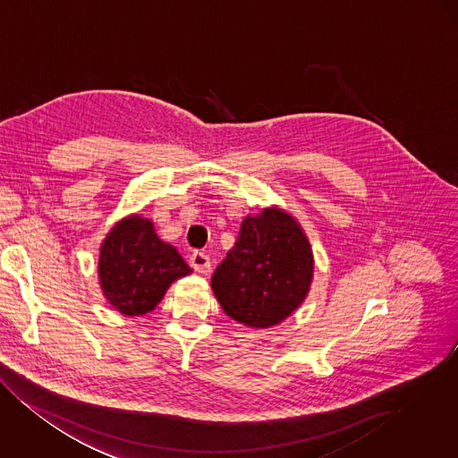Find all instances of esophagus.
<instances>
[{
    "label": "esophagus",
    "mask_w": 458,
    "mask_h": 458,
    "mask_svg": "<svg viewBox=\"0 0 458 458\" xmlns=\"http://www.w3.org/2000/svg\"><path fill=\"white\" fill-rule=\"evenodd\" d=\"M190 265L193 267L195 272L199 274H209L211 270V259L206 252H199L195 250L191 256H190Z\"/></svg>",
    "instance_id": "esophagus-1"
}]
</instances>
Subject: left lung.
I'll use <instances>...</instances> for the list:
<instances>
[{"instance_id":"left-lung-1","label":"left lung","mask_w":458,"mask_h":458,"mask_svg":"<svg viewBox=\"0 0 458 458\" xmlns=\"http://www.w3.org/2000/svg\"><path fill=\"white\" fill-rule=\"evenodd\" d=\"M314 279V252L298 219L277 206L247 214L211 287L225 314L265 329L305 301Z\"/></svg>"}]
</instances>
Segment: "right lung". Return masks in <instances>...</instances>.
<instances>
[{"mask_svg": "<svg viewBox=\"0 0 458 458\" xmlns=\"http://www.w3.org/2000/svg\"><path fill=\"white\" fill-rule=\"evenodd\" d=\"M191 274L177 249L141 214L120 219L99 247L98 276L106 301L122 316L155 310L173 282Z\"/></svg>", "mask_w": 458, "mask_h": 458, "instance_id": "right-lung-1", "label": "right lung"}]
</instances>
